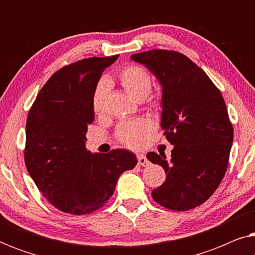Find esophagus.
<instances>
[{"label":"esophagus","instance_id":"34e87169","mask_svg":"<svg viewBox=\"0 0 255 255\" xmlns=\"http://www.w3.org/2000/svg\"><path fill=\"white\" fill-rule=\"evenodd\" d=\"M137 159H138L139 166H147L148 165V160L146 159V156L144 154H138Z\"/></svg>","mask_w":255,"mask_h":255}]
</instances>
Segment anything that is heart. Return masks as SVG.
I'll list each match as a JSON object with an SVG mask.
<instances>
[{"instance_id":"obj_1","label":"heart","mask_w":255,"mask_h":255,"mask_svg":"<svg viewBox=\"0 0 255 255\" xmlns=\"http://www.w3.org/2000/svg\"><path fill=\"white\" fill-rule=\"evenodd\" d=\"M117 81L128 95L134 100L141 101L151 93L153 80L148 71L139 65H128L122 68L117 74ZM107 80H100L94 89L92 96V108L96 115H102L106 109V97L108 93ZM152 107L158 106L154 97H149ZM154 125L147 118L124 122L118 125L116 130V138L122 145L132 149L142 148L147 144Z\"/></svg>"}]
</instances>
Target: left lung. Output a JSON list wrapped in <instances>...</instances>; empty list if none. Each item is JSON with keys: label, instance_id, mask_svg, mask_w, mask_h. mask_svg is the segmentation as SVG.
<instances>
[{"label": "left lung", "instance_id": "1", "mask_svg": "<svg viewBox=\"0 0 255 255\" xmlns=\"http://www.w3.org/2000/svg\"><path fill=\"white\" fill-rule=\"evenodd\" d=\"M131 58L161 83V128L174 145L168 160L165 153H147L167 174L152 197L169 210H190L215 193L228 168L233 127L225 101L203 69L182 53L151 50Z\"/></svg>", "mask_w": 255, "mask_h": 255}]
</instances>
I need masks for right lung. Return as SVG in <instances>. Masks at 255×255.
<instances>
[{"label":"right lung","instance_id":"add662e5","mask_svg":"<svg viewBox=\"0 0 255 255\" xmlns=\"http://www.w3.org/2000/svg\"><path fill=\"white\" fill-rule=\"evenodd\" d=\"M117 58H86L64 66L40 89L27 115L26 169L43 196L66 214L99 210L113 196L121 174L137 165L127 149L93 154L85 146L94 121V89Z\"/></svg>","mask_w":255,"mask_h":255}]
</instances>
